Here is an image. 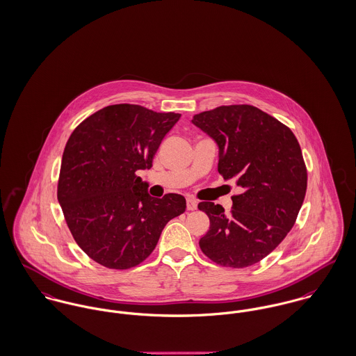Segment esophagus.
<instances>
[{"label":"esophagus","mask_w":356,"mask_h":356,"mask_svg":"<svg viewBox=\"0 0 356 356\" xmlns=\"http://www.w3.org/2000/svg\"><path fill=\"white\" fill-rule=\"evenodd\" d=\"M197 207V200L192 199V197H187V210H195Z\"/></svg>","instance_id":"obj_1"}]
</instances>
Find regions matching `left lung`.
<instances>
[{
	"label": "left lung",
	"mask_w": 356,
	"mask_h": 356,
	"mask_svg": "<svg viewBox=\"0 0 356 356\" xmlns=\"http://www.w3.org/2000/svg\"><path fill=\"white\" fill-rule=\"evenodd\" d=\"M191 122L218 145L219 173L241 188L229 214L220 204H197L210 218L199 246L219 266H253L283 241L301 210L307 173L300 143L277 119L246 104L204 111Z\"/></svg>",
	"instance_id": "8db88e82"
}]
</instances>
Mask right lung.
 <instances>
[{
	"instance_id": "add662e5",
	"label": "right lung",
	"mask_w": 356,
	"mask_h": 356,
	"mask_svg": "<svg viewBox=\"0 0 356 356\" xmlns=\"http://www.w3.org/2000/svg\"><path fill=\"white\" fill-rule=\"evenodd\" d=\"M180 116L115 104L72 133L62 156L58 202L76 243L96 263L113 270L136 267L154 250L165 225L184 213V196L153 197L136 175L152 168Z\"/></svg>"
}]
</instances>
